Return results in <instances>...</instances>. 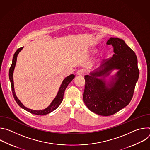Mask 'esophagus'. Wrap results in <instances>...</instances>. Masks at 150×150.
<instances>
[{"label": "esophagus", "mask_w": 150, "mask_h": 150, "mask_svg": "<svg viewBox=\"0 0 150 150\" xmlns=\"http://www.w3.org/2000/svg\"><path fill=\"white\" fill-rule=\"evenodd\" d=\"M83 75V71L82 70H79L76 72V75H78V76H82Z\"/></svg>", "instance_id": "1"}]
</instances>
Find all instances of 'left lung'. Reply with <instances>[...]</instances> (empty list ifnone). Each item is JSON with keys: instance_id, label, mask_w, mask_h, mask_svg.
I'll list each match as a JSON object with an SVG mask.
<instances>
[{"instance_id": "obj_1", "label": "left lung", "mask_w": 150, "mask_h": 150, "mask_svg": "<svg viewBox=\"0 0 150 150\" xmlns=\"http://www.w3.org/2000/svg\"><path fill=\"white\" fill-rule=\"evenodd\" d=\"M115 54L90 75L85 76L83 100L90 110L100 116L112 115L129 104L133 97L139 72L135 52L124 40L110 37ZM114 70L118 72L108 81Z\"/></svg>"}]
</instances>
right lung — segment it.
<instances>
[{
    "label": "right lung",
    "instance_id": "1",
    "mask_svg": "<svg viewBox=\"0 0 150 150\" xmlns=\"http://www.w3.org/2000/svg\"><path fill=\"white\" fill-rule=\"evenodd\" d=\"M23 49V47H21L19 49H18L15 53L14 55H13V57L12 59V63L11 67L9 69V80L11 81V87H12V93H13V97L16 101V102L17 103V104L21 107V108L24 109V110H25L26 111L32 113V114H34L36 115H45L47 114H49L50 113H51L52 112L54 111V110H56L58 107L60 105V104H61L62 100H63V95H64V93H65V91L67 88V87H68V85H69V83L73 80V79L75 78V75L72 74L70 75L69 76L66 77L65 79H63V81L62 82V84L60 85V87L59 89L58 93L56 95V96L55 97V98L53 99V100L52 101V103L50 104V105L46 108L45 109L42 110H33L31 109H28L27 107H25V105H24V104L21 102V101L18 98L16 94H15V89H14V83H13V71H14V69L16 65V60H17V56L19 54V53L22 50V49Z\"/></svg>",
    "mask_w": 150,
    "mask_h": 150
}]
</instances>
